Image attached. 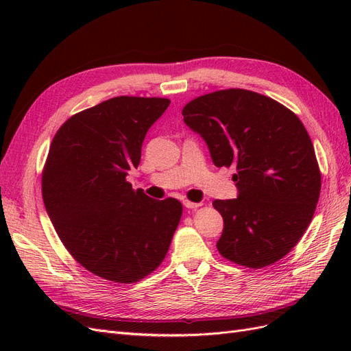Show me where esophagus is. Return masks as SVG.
Masks as SVG:
<instances>
[{
	"instance_id": "esophagus-1",
	"label": "esophagus",
	"mask_w": 351,
	"mask_h": 351,
	"mask_svg": "<svg viewBox=\"0 0 351 351\" xmlns=\"http://www.w3.org/2000/svg\"><path fill=\"white\" fill-rule=\"evenodd\" d=\"M183 205H184L186 208H189V209H196V208L202 206V204H196V202H190V200H184Z\"/></svg>"
}]
</instances>
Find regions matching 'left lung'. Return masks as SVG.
<instances>
[{"label": "left lung", "mask_w": 351, "mask_h": 351, "mask_svg": "<svg viewBox=\"0 0 351 351\" xmlns=\"http://www.w3.org/2000/svg\"><path fill=\"white\" fill-rule=\"evenodd\" d=\"M184 123L208 143L217 167H234L239 197L215 200L224 219L222 258L261 269L284 258L313 218L321 169L303 123L282 104L246 89L202 95Z\"/></svg>", "instance_id": "left-lung-1"}]
</instances>
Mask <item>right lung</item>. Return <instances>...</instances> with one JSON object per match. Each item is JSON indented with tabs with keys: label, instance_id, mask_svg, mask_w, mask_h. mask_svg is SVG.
<instances>
[{
	"label": "right lung",
	"instance_id": "add662e5",
	"mask_svg": "<svg viewBox=\"0 0 351 351\" xmlns=\"http://www.w3.org/2000/svg\"><path fill=\"white\" fill-rule=\"evenodd\" d=\"M167 98L115 97L71 115L56 133L42 171V197L57 234L83 268L133 284L162 263L183 205L132 189L149 127Z\"/></svg>",
	"mask_w": 351,
	"mask_h": 351
}]
</instances>
